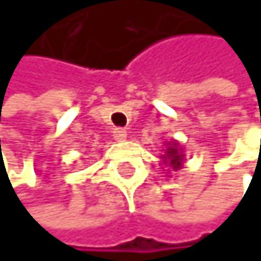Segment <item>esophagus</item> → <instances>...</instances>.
I'll use <instances>...</instances> for the list:
<instances>
[{"instance_id":"1","label":"esophagus","mask_w":261,"mask_h":261,"mask_svg":"<svg viewBox=\"0 0 261 261\" xmlns=\"http://www.w3.org/2000/svg\"><path fill=\"white\" fill-rule=\"evenodd\" d=\"M113 137H114L116 140H124L125 137H127V130L122 129V127H116V129L113 130Z\"/></svg>"}]
</instances>
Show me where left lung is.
Segmentation results:
<instances>
[{"label": "left lung", "mask_w": 261, "mask_h": 261, "mask_svg": "<svg viewBox=\"0 0 261 261\" xmlns=\"http://www.w3.org/2000/svg\"><path fill=\"white\" fill-rule=\"evenodd\" d=\"M162 160H163V163H168L175 171L181 168L185 155H183L181 148H179L178 142L173 140V142H170V144H167V148H165V155H162Z\"/></svg>", "instance_id": "8db88e82"}]
</instances>
